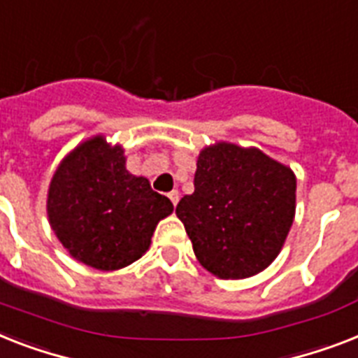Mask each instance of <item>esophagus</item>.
<instances>
[{
  "instance_id": "esophagus-1",
  "label": "esophagus",
  "mask_w": 358,
  "mask_h": 358,
  "mask_svg": "<svg viewBox=\"0 0 358 358\" xmlns=\"http://www.w3.org/2000/svg\"><path fill=\"white\" fill-rule=\"evenodd\" d=\"M167 196H169V200H171V202H173L174 206L178 204V200H180V193H178V191H176V189H173V191H171V193L167 194Z\"/></svg>"
}]
</instances>
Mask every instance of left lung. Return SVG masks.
I'll return each instance as SVG.
<instances>
[{
    "label": "left lung",
    "instance_id": "obj_1",
    "mask_svg": "<svg viewBox=\"0 0 358 358\" xmlns=\"http://www.w3.org/2000/svg\"><path fill=\"white\" fill-rule=\"evenodd\" d=\"M194 255L220 280H245L280 255L296 215L294 171L257 147L200 150L194 191L176 206Z\"/></svg>",
    "mask_w": 358,
    "mask_h": 358
}]
</instances>
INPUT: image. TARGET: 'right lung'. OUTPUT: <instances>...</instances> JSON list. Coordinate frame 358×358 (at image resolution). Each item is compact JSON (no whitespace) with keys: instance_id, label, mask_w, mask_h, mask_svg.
<instances>
[{"instance_id":"add662e5","label":"right lung","mask_w":358,"mask_h":358,"mask_svg":"<svg viewBox=\"0 0 358 358\" xmlns=\"http://www.w3.org/2000/svg\"><path fill=\"white\" fill-rule=\"evenodd\" d=\"M48 219L68 254L92 268L119 270L149 250L173 202L127 171L119 143L97 134L69 150L48 189Z\"/></svg>"}]
</instances>
